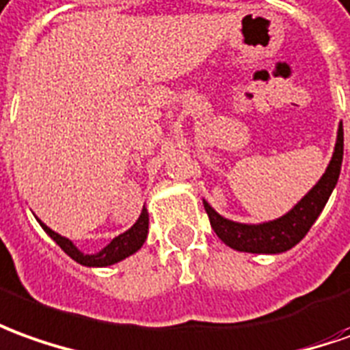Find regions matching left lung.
Here are the masks:
<instances>
[{
  "instance_id": "obj_1",
  "label": "left lung",
  "mask_w": 350,
  "mask_h": 350,
  "mask_svg": "<svg viewBox=\"0 0 350 350\" xmlns=\"http://www.w3.org/2000/svg\"><path fill=\"white\" fill-rule=\"evenodd\" d=\"M343 161V125H339L334 158L327 165L326 173L318 180L317 187L301 200L297 206L276 221L262 225H242L221 217L207 202H204L211 228L215 234L230 245L232 250L247 253H282L291 250L305 238L310 226L314 225L318 215L326 206L332 190L336 189L339 171Z\"/></svg>"
}]
</instances>
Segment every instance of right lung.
Returning <instances> with one entry per match:
<instances>
[{
    "label": "right lung",
    "mask_w": 350,
    "mask_h": 350,
    "mask_svg": "<svg viewBox=\"0 0 350 350\" xmlns=\"http://www.w3.org/2000/svg\"><path fill=\"white\" fill-rule=\"evenodd\" d=\"M40 225H42L43 230L60 245V250L66 253V255H70L76 262L85 265V267H106V265H114V262L122 261L125 257L133 255L137 250H141V245H143L144 240H146V232H148V213H146V209H143L139 221H137L127 232L114 238L110 244L106 245L105 250H100V252L95 253V255H85V253H81L76 245L70 242L68 238L57 234L55 230H51L49 226L43 225L42 221H40Z\"/></svg>",
    "instance_id": "right-lung-1"
}]
</instances>
